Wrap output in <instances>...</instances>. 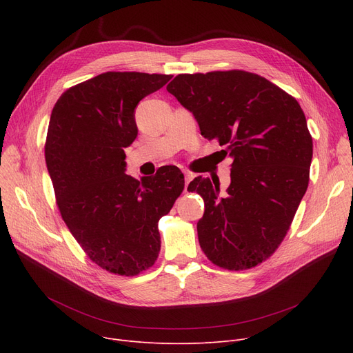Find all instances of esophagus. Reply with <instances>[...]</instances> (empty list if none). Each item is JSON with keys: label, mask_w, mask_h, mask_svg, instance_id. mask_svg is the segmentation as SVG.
Instances as JSON below:
<instances>
[{"label": "esophagus", "mask_w": 353, "mask_h": 353, "mask_svg": "<svg viewBox=\"0 0 353 353\" xmlns=\"http://www.w3.org/2000/svg\"><path fill=\"white\" fill-rule=\"evenodd\" d=\"M193 177H194V174H193V173H190V172H184V180H186V189H188V186H189V183L193 180Z\"/></svg>", "instance_id": "34e87169"}]
</instances>
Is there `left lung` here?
<instances>
[{"label": "left lung", "instance_id": "left-lung-1", "mask_svg": "<svg viewBox=\"0 0 353 353\" xmlns=\"http://www.w3.org/2000/svg\"><path fill=\"white\" fill-rule=\"evenodd\" d=\"M192 111L201 136L226 145L230 184L196 177L205 200L197 221L201 250L228 270L252 269L281 246L309 184L312 136L294 97L243 70L179 74L167 85Z\"/></svg>", "mask_w": 353, "mask_h": 353}]
</instances>
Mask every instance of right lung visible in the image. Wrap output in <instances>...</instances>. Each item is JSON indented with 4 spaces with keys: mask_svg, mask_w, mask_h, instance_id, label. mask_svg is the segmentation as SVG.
<instances>
[{
    "mask_svg": "<svg viewBox=\"0 0 353 353\" xmlns=\"http://www.w3.org/2000/svg\"><path fill=\"white\" fill-rule=\"evenodd\" d=\"M170 79L107 71L70 87L52 108L44 150L55 201L87 257L110 273L136 276L154 265L159 220L184 189L176 165L141 181L124 173L134 108Z\"/></svg>",
    "mask_w": 353,
    "mask_h": 353,
    "instance_id": "obj_1",
    "label": "right lung"
}]
</instances>
